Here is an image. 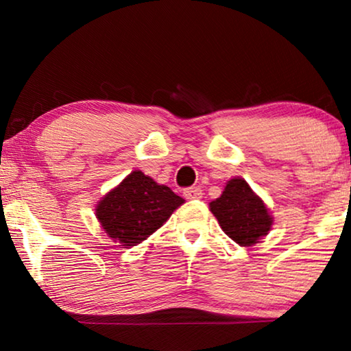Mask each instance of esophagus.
Returning a JSON list of instances; mask_svg holds the SVG:
<instances>
[{
    "instance_id": "obj_1",
    "label": "esophagus",
    "mask_w": 351,
    "mask_h": 351,
    "mask_svg": "<svg viewBox=\"0 0 351 351\" xmlns=\"http://www.w3.org/2000/svg\"><path fill=\"white\" fill-rule=\"evenodd\" d=\"M184 195L186 199H199L203 198V190L198 189V186H191V189L184 190Z\"/></svg>"
}]
</instances>
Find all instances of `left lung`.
Instances as JSON below:
<instances>
[{"instance_id": "left-lung-1", "label": "left lung", "mask_w": 351, "mask_h": 351, "mask_svg": "<svg viewBox=\"0 0 351 351\" xmlns=\"http://www.w3.org/2000/svg\"><path fill=\"white\" fill-rule=\"evenodd\" d=\"M209 209L225 234L243 247L254 246L271 230L270 209L241 177L230 179Z\"/></svg>"}]
</instances>
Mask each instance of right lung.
Masks as SVG:
<instances>
[{
  "label": "right lung",
  "mask_w": 351,
  "mask_h": 351,
  "mask_svg": "<svg viewBox=\"0 0 351 351\" xmlns=\"http://www.w3.org/2000/svg\"><path fill=\"white\" fill-rule=\"evenodd\" d=\"M184 203L169 186L136 169L102 196L95 206V217L113 243L132 247L162 227Z\"/></svg>",
  "instance_id": "add662e5"
}]
</instances>
